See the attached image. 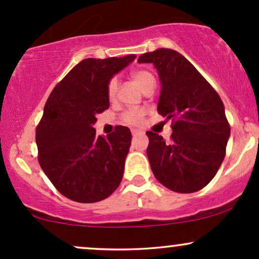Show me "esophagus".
<instances>
[{"mask_svg":"<svg viewBox=\"0 0 259 259\" xmlns=\"http://www.w3.org/2000/svg\"><path fill=\"white\" fill-rule=\"evenodd\" d=\"M132 134H133V136H138V135H139V134H141V132H140V130L133 129V130H132Z\"/></svg>","mask_w":259,"mask_h":259,"instance_id":"obj_1","label":"esophagus"}]
</instances>
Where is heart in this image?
Returning <instances> with one entry per match:
<instances>
[{"mask_svg": "<svg viewBox=\"0 0 259 259\" xmlns=\"http://www.w3.org/2000/svg\"><path fill=\"white\" fill-rule=\"evenodd\" d=\"M132 78L144 92L147 89L154 88V84H156L154 76L147 70H135V72L132 73ZM118 86H119V84H118V80L115 78H112L107 84V96L111 101L114 100L115 96H117ZM142 118H144V113L140 109H129V111L123 113L121 121L129 124V125H135V124H139L142 120Z\"/></svg>", "mask_w": 259, "mask_h": 259, "instance_id": "heart-1", "label": "heart"}]
</instances>
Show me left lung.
<instances>
[{
  "label": "left lung",
  "mask_w": 259,
  "mask_h": 259,
  "mask_svg": "<svg viewBox=\"0 0 259 259\" xmlns=\"http://www.w3.org/2000/svg\"><path fill=\"white\" fill-rule=\"evenodd\" d=\"M139 63H153L162 84L157 111L171 119L170 140L147 132V157L162 185L180 194L203 189L225 157L230 125L219 95L179 52L159 49Z\"/></svg>",
  "instance_id": "left-lung-1"
}]
</instances>
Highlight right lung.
I'll return each instance as SVG.
<instances>
[{
  "instance_id": "add662e5",
  "label": "right lung",
  "mask_w": 259,
  "mask_h": 259,
  "mask_svg": "<svg viewBox=\"0 0 259 259\" xmlns=\"http://www.w3.org/2000/svg\"><path fill=\"white\" fill-rule=\"evenodd\" d=\"M135 55L86 58L55 86L36 126L38 163L53 186L69 200L94 203L119 186L132 144L126 126L107 138L92 127L109 107L107 84Z\"/></svg>"
}]
</instances>
